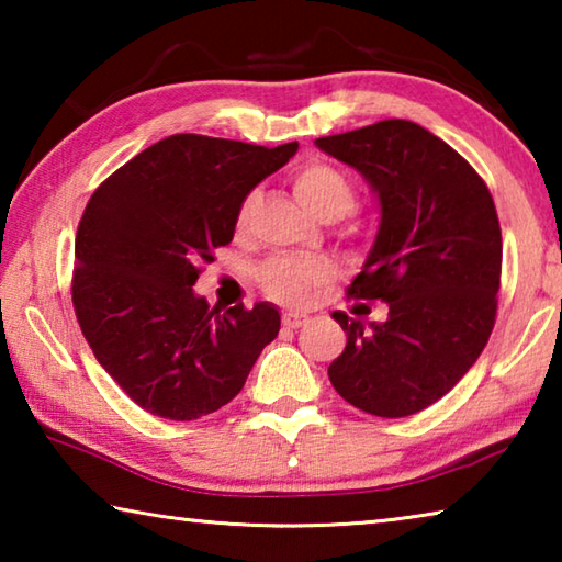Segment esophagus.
<instances>
[{"instance_id":"1","label":"esophagus","mask_w":562,"mask_h":562,"mask_svg":"<svg viewBox=\"0 0 562 562\" xmlns=\"http://www.w3.org/2000/svg\"><path fill=\"white\" fill-rule=\"evenodd\" d=\"M310 322L307 315H297V312H284L282 315V325L288 329H300Z\"/></svg>"}]
</instances>
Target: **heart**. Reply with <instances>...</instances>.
<instances>
[{
    "mask_svg": "<svg viewBox=\"0 0 562 562\" xmlns=\"http://www.w3.org/2000/svg\"><path fill=\"white\" fill-rule=\"evenodd\" d=\"M292 188L300 201L322 221H337L347 215L357 201V190L345 170L327 160H307L292 173ZM250 198L240 205L237 223H245ZM331 265L319 258L274 255L258 268V284L268 297L284 304H302L310 292L331 280Z\"/></svg>",
    "mask_w": 562,
    "mask_h": 562,
    "instance_id": "1",
    "label": "heart"
}]
</instances>
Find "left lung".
<instances>
[{
    "label": "left lung",
    "instance_id": "obj_1",
    "mask_svg": "<svg viewBox=\"0 0 562 562\" xmlns=\"http://www.w3.org/2000/svg\"><path fill=\"white\" fill-rule=\"evenodd\" d=\"M317 146L376 190L382 223L347 297L389 307L369 327L331 315L347 347L329 364V382L367 414L424 412L459 384L496 325L503 240L491 190L469 160L412 121H379Z\"/></svg>",
    "mask_w": 562,
    "mask_h": 562
}]
</instances>
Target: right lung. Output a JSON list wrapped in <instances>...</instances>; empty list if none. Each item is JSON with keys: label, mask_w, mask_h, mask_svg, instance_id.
I'll use <instances>...</instances> for the list:
<instances>
[{"label": "right lung", "mask_w": 562, "mask_h": 562, "mask_svg": "<svg viewBox=\"0 0 562 562\" xmlns=\"http://www.w3.org/2000/svg\"><path fill=\"white\" fill-rule=\"evenodd\" d=\"M297 148L176 133L89 198L76 231L74 312L99 364L148 414L193 422L217 412L278 337L272 304L211 310L193 284L233 240L247 193Z\"/></svg>", "instance_id": "add662e5"}]
</instances>
